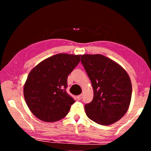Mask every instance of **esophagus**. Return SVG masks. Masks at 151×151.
Returning a JSON list of instances; mask_svg holds the SVG:
<instances>
[{
	"mask_svg": "<svg viewBox=\"0 0 151 151\" xmlns=\"http://www.w3.org/2000/svg\"><path fill=\"white\" fill-rule=\"evenodd\" d=\"M76 98H77L78 100L80 101V100H81L82 98H83V95H82V94H80V95L77 96V97H76Z\"/></svg>",
	"mask_w": 151,
	"mask_h": 151,
	"instance_id": "obj_1",
	"label": "esophagus"
}]
</instances>
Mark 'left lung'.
<instances>
[{"label":"left lung","mask_w":151,"mask_h":151,"mask_svg":"<svg viewBox=\"0 0 151 151\" xmlns=\"http://www.w3.org/2000/svg\"><path fill=\"white\" fill-rule=\"evenodd\" d=\"M81 63L94 93L93 101L85 105L86 116L101 125L119 121L126 114L131 100L132 84L127 71L103 55H83Z\"/></svg>","instance_id":"obj_1"}]
</instances>
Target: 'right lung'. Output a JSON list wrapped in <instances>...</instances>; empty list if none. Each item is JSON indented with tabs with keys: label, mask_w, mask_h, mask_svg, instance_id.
I'll use <instances>...</instances> for the list:
<instances>
[{
	"label": "right lung",
	"mask_w": 151,
	"mask_h": 151,
	"mask_svg": "<svg viewBox=\"0 0 151 151\" xmlns=\"http://www.w3.org/2000/svg\"><path fill=\"white\" fill-rule=\"evenodd\" d=\"M81 56L59 53L30 70L24 85V97L30 111L40 121L56 122L67 115L75 102L66 92L67 78Z\"/></svg>",
	"instance_id": "add662e5"
}]
</instances>
